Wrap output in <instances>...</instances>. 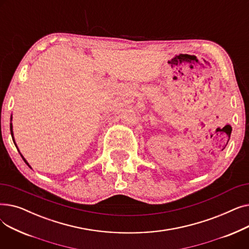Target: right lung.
I'll use <instances>...</instances> for the list:
<instances>
[{
  "label": "right lung",
  "mask_w": 249,
  "mask_h": 249,
  "mask_svg": "<svg viewBox=\"0 0 249 249\" xmlns=\"http://www.w3.org/2000/svg\"><path fill=\"white\" fill-rule=\"evenodd\" d=\"M10 130H11V134H12V138H13V139H14V137H13V130H12V124L10 125ZM14 143H15V140H14ZM15 144H16V143H15ZM16 147H17V145H16ZM20 154H21V153H20ZM21 156H22V159H23V160H24V161L26 162V164H27L28 166H30V165H29V163H28L27 161H26V160H25V159L23 158V155H22V154H21Z\"/></svg>",
  "instance_id": "add662e5"
}]
</instances>
